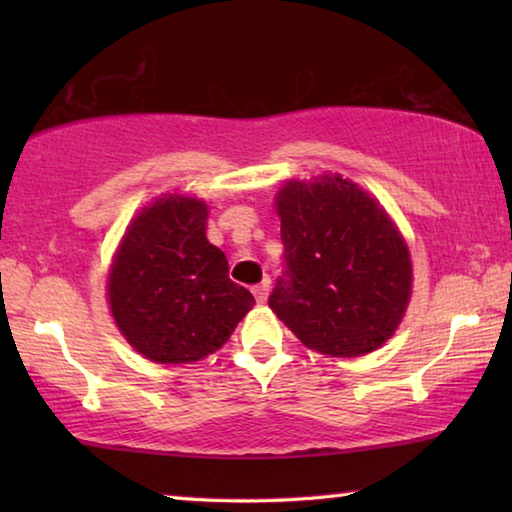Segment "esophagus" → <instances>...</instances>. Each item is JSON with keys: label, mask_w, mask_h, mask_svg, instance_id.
<instances>
[{"label": "esophagus", "mask_w": 512, "mask_h": 512, "mask_svg": "<svg viewBox=\"0 0 512 512\" xmlns=\"http://www.w3.org/2000/svg\"><path fill=\"white\" fill-rule=\"evenodd\" d=\"M268 291H271V282H262V284H257V287L253 289V296H255V300L259 302V305H264V302L268 300Z\"/></svg>", "instance_id": "1"}]
</instances>
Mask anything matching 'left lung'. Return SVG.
<instances>
[{"mask_svg": "<svg viewBox=\"0 0 512 512\" xmlns=\"http://www.w3.org/2000/svg\"><path fill=\"white\" fill-rule=\"evenodd\" d=\"M287 259L268 307L305 348L339 359L379 350L413 293L411 250L375 196L341 173L289 178L275 194Z\"/></svg>", "mask_w": 512, "mask_h": 512, "instance_id": "8db88e82", "label": "left lung"}]
</instances>
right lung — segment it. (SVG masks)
I'll list each match as a JSON object with an SVG mask.
<instances>
[{
  "label": "right lung",
  "instance_id": "right-lung-1",
  "mask_svg": "<svg viewBox=\"0 0 512 512\" xmlns=\"http://www.w3.org/2000/svg\"><path fill=\"white\" fill-rule=\"evenodd\" d=\"M210 205L162 194L126 225L106 280L110 316L128 345L153 363H194L223 348L255 305L207 241Z\"/></svg>",
  "mask_w": 512,
  "mask_h": 512
}]
</instances>
